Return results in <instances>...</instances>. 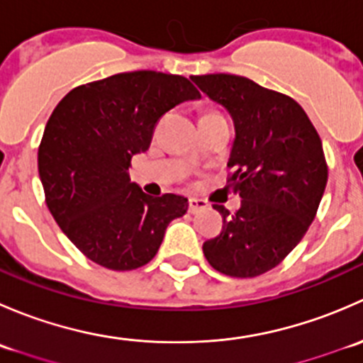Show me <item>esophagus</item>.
Listing matches in <instances>:
<instances>
[{
	"mask_svg": "<svg viewBox=\"0 0 363 363\" xmlns=\"http://www.w3.org/2000/svg\"><path fill=\"white\" fill-rule=\"evenodd\" d=\"M208 208V203L205 200L200 199H189V212L191 214H199V212H203Z\"/></svg>",
	"mask_w": 363,
	"mask_h": 363,
	"instance_id": "obj_1",
	"label": "esophagus"
}]
</instances>
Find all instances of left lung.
I'll return each instance as SVG.
<instances>
[{"label":"left lung","instance_id":"obj_1","mask_svg":"<svg viewBox=\"0 0 363 363\" xmlns=\"http://www.w3.org/2000/svg\"><path fill=\"white\" fill-rule=\"evenodd\" d=\"M191 80L232 117L228 181L242 199L235 214L214 205L225 226L205 240L203 255L226 276H259L283 262L316 216L328 179L323 145L303 108L286 94L228 73Z\"/></svg>","mask_w":363,"mask_h":363}]
</instances>
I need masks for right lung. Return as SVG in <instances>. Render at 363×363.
Instances as JSON below:
<instances>
[{
	"instance_id": "obj_1",
	"label": "right lung",
	"mask_w": 363,
	"mask_h": 363,
	"mask_svg": "<svg viewBox=\"0 0 363 363\" xmlns=\"http://www.w3.org/2000/svg\"><path fill=\"white\" fill-rule=\"evenodd\" d=\"M199 98L184 77L144 69L75 87L54 108L38 149L40 181L52 218L91 262L138 269L156 256L168 223L186 214L188 199L145 195L128 170L160 117Z\"/></svg>"
}]
</instances>
